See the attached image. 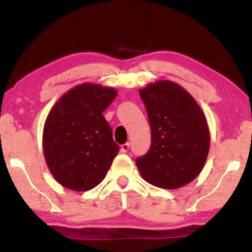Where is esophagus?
I'll use <instances>...</instances> for the list:
<instances>
[{
  "mask_svg": "<svg viewBox=\"0 0 252 252\" xmlns=\"http://www.w3.org/2000/svg\"><path fill=\"white\" fill-rule=\"evenodd\" d=\"M128 149H129V143L127 142V143H125V144H122V147H120V151H122V153H127V151H128Z\"/></svg>",
  "mask_w": 252,
  "mask_h": 252,
  "instance_id": "esophagus-1",
  "label": "esophagus"
}]
</instances>
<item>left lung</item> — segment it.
<instances>
[{"label": "left lung", "instance_id": "1", "mask_svg": "<svg viewBox=\"0 0 252 252\" xmlns=\"http://www.w3.org/2000/svg\"><path fill=\"white\" fill-rule=\"evenodd\" d=\"M151 128V146L136 166L144 180L163 189L190 184L204 167L210 130L204 112L180 85L160 80L139 91Z\"/></svg>", "mask_w": 252, "mask_h": 252}]
</instances>
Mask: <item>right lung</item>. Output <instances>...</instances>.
I'll use <instances>...</instances> for the list:
<instances>
[{"instance_id": "1", "label": "right lung", "mask_w": 252, "mask_h": 252, "mask_svg": "<svg viewBox=\"0 0 252 252\" xmlns=\"http://www.w3.org/2000/svg\"><path fill=\"white\" fill-rule=\"evenodd\" d=\"M118 92L97 84L78 85L61 96L43 126L44 159L58 184L87 191L101 184L119 146L102 113Z\"/></svg>"}]
</instances>
